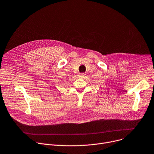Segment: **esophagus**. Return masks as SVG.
Segmentation results:
<instances>
[{"instance_id": "obj_1", "label": "esophagus", "mask_w": 154, "mask_h": 154, "mask_svg": "<svg viewBox=\"0 0 154 154\" xmlns=\"http://www.w3.org/2000/svg\"><path fill=\"white\" fill-rule=\"evenodd\" d=\"M85 75H86V74H85V73H80V77L81 78H83Z\"/></svg>"}]
</instances>
